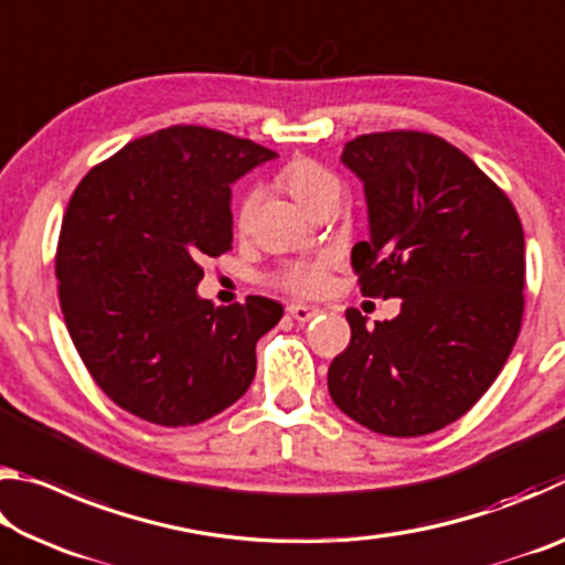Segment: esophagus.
I'll list each match as a JSON object with an SVG mask.
<instances>
[{
  "label": "esophagus",
  "mask_w": 565,
  "mask_h": 565,
  "mask_svg": "<svg viewBox=\"0 0 565 565\" xmlns=\"http://www.w3.org/2000/svg\"><path fill=\"white\" fill-rule=\"evenodd\" d=\"M286 311H289V317L299 323L311 321L319 313L317 306H306V303H289L286 306Z\"/></svg>",
  "instance_id": "esophagus-1"
}]
</instances>
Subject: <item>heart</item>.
I'll list each match as a JSON object with an SVG mask.
<instances>
[{
    "instance_id": "b5f03b06",
    "label": "heart",
    "mask_w": 565,
    "mask_h": 565,
    "mask_svg": "<svg viewBox=\"0 0 565 565\" xmlns=\"http://www.w3.org/2000/svg\"><path fill=\"white\" fill-rule=\"evenodd\" d=\"M279 181L296 202L309 209V212H313V209L327 202V199L339 196L341 191L339 179L333 177L327 167H321L319 161L306 159V157L291 159L289 164L279 171ZM256 202H259V189L244 191V196L238 199V206H236L238 226H244L248 222ZM331 264L333 259L329 254L306 256V259H291L274 274V284L291 294L317 296L327 289Z\"/></svg>"
}]
</instances>
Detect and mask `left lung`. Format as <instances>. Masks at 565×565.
I'll list each match as a JSON object with an SVG mask.
<instances>
[{
    "instance_id": "1",
    "label": "left lung",
    "mask_w": 565,
    "mask_h": 565,
    "mask_svg": "<svg viewBox=\"0 0 565 565\" xmlns=\"http://www.w3.org/2000/svg\"><path fill=\"white\" fill-rule=\"evenodd\" d=\"M341 161L363 181L371 238L351 252L363 296L401 299L329 366L343 414L384 436L454 424L501 374L523 319L525 244L511 199L436 134H361Z\"/></svg>"
}]
</instances>
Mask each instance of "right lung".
Wrapping results in <instances>:
<instances>
[{
	"label": "right lung",
	"instance_id": "add662e5",
	"mask_svg": "<svg viewBox=\"0 0 565 565\" xmlns=\"http://www.w3.org/2000/svg\"><path fill=\"white\" fill-rule=\"evenodd\" d=\"M276 151L177 124L129 141L74 189L54 271L84 366L119 408L157 426H194L246 394L256 341L279 301L199 299V262L232 248V184Z\"/></svg>",
	"mask_w": 565,
	"mask_h": 565
}]
</instances>
